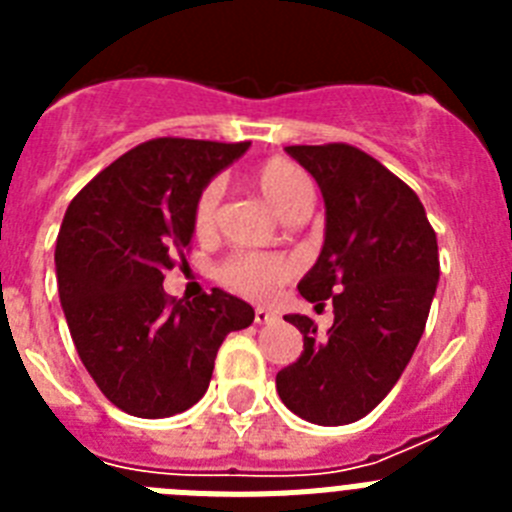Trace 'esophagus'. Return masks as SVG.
Masks as SVG:
<instances>
[{"label": "esophagus", "instance_id": "34e87169", "mask_svg": "<svg viewBox=\"0 0 512 512\" xmlns=\"http://www.w3.org/2000/svg\"><path fill=\"white\" fill-rule=\"evenodd\" d=\"M277 318H279L277 312L266 310V307H256V310H253V320H256V323H259V325L274 323V320H277Z\"/></svg>", "mask_w": 512, "mask_h": 512}]
</instances>
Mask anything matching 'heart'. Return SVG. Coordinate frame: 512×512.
<instances>
[{"label": "heart", "instance_id": "heart-1", "mask_svg": "<svg viewBox=\"0 0 512 512\" xmlns=\"http://www.w3.org/2000/svg\"><path fill=\"white\" fill-rule=\"evenodd\" d=\"M251 182L266 205L277 215L289 217L297 210H307L312 202V184L305 171L287 158H269L253 169ZM217 212H220V187L210 182L200 192L192 210V228L197 238H212L217 230ZM295 274V261L287 256H269V253H238L220 266V279L230 289L246 297L264 300L277 292L289 277Z\"/></svg>", "mask_w": 512, "mask_h": 512}]
</instances>
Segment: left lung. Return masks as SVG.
Instances as JSON below:
<instances>
[{
    "instance_id": "8db88e82",
    "label": "left lung",
    "mask_w": 512,
    "mask_h": 512,
    "mask_svg": "<svg viewBox=\"0 0 512 512\" xmlns=\"http://www.w3.org/2000/svg\"><path fill=\"white\" fill-rule=\"evenodd\" d=\"M325 200L318 264L297 284L315 307L333 302L325 336L307 315L302 354L277 374L289 410L318 425H346L372 413L405 372L425 330L438 284L436 230L418 194L377 158L348 143L287 146Z\"/></svg>"
}]
</instances>
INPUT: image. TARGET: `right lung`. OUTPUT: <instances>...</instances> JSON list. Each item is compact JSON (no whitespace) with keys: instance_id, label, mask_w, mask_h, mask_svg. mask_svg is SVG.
Instances as JSON below:
<instances>
[{"instance_id":"obj_1","label":"right lung","mask_w":512,"mask_h":512,"mask_svg":"<svg viewBox=\"0 0 512 512\" xmlns=\"http://www.w3.org/2000/svg\"><path fill=\"white\" fill-rule=\"evenodd\" d=\"M251 146L153 138L122 153L71 200L56 241L63 315L102 395L135 418H169L207 392L217 348L253 323L223 289L164 292V271L192 243L194 202Z\"/></svg>"}]
</instances>
